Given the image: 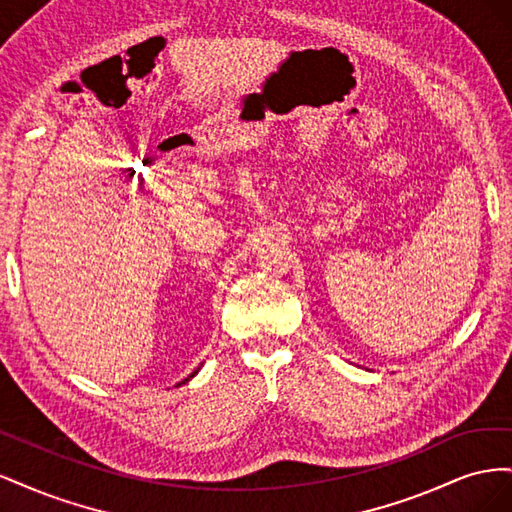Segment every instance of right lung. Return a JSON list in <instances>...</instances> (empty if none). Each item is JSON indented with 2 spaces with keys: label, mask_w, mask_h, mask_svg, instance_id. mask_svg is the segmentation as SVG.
I'll use <instances>...</instances> for the list:
<instances>
[{
  "label": "right lung",
  "mask_w": 512,
  "mask_h": 512,
  "mask_svg": "<svg viewBox=\"0 0 512 512\" xmlns=\"http://www.w3.org/2000/svg\"><path fill=\"white\" fill-rule=\"evenodd\" d=\"M196 371H198V369H196ZM196 371H194V374H192V376H190V378H194V376H196ZM190 378H185V380H183V384H185V382H188V380H190Z\"/></svg>",
  "instance_id": "add662e5"
}]
</instances>
